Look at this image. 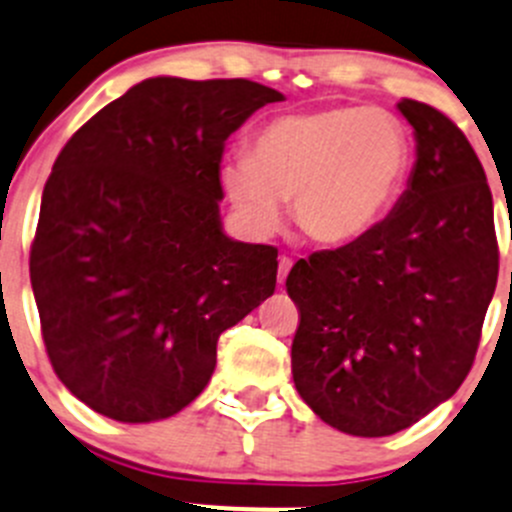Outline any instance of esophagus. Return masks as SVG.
I'll list each match as a JSON object with an SVG mask.
<instances>
[{"mask_svg":"<svg viewBox=\"0 0 512 512\" xmlns=\"http://www.w3.org/2000/svg\"><path fill=\"white\" fill-rule=\"evenodd\" d=\"M291 266H294V261H291L289 256H281V259H279V284L281 286H284V281H286V276H289Z\"/></svg>","mask_w":512,"mask_h":512,"instance_id":"1","label":"esophagus"}]
</instances>
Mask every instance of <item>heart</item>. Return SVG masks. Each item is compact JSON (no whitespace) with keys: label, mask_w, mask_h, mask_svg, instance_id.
<instances>
[{"label":"heart","mask_w":512,"mask_h":512,"mask_svg":"<svg viewBox=\"0 0 512 512\" xmlns=\"http://www.w3.org/2000/svg\"><path fill=\"white\" fill-rule=\"evenodd\" d=\"M412 163L405 123L382 107H319L279 115L253 135L251 158L221 168V186L253 233L294 221L311 241L337 246L367 233L399 196Z\"/></svg>","instance_id":"heart-1"}]
</instances>
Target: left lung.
<instances>
[{
  "mask_svg": "<svg viewBox=\"0 0 512 512\" xmlns=\"http://www.w3.org/2000/svg\"><path fill=\"white\" fill-rule=\"evenodd\" d=\"M415 130L407 191L384 221L299 259L291 372L301 399L347 435L415 425L465 382L498 284L493 193L462 130L435 107L397 102Z\"/></svg>",
  "mask_w": 512,
  "mask_h": 512,
  "instance_id": "8db88e82",
  "label": "left lung"
}]
</instances>
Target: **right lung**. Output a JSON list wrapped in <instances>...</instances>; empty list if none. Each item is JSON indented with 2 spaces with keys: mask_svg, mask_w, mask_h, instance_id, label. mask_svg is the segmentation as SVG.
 <instances>
[{
  "mask_svg": "<svg viewBox=\"0 0 512 512\" xmlns=\"http://www.w3.org/2000/svg\"><path fill=\"white\" fill-rule=\"evenodd\" d=\"M284 95L251 80L150 77L92 115L42 191L29 279L60 382L118 422L173 417L216 344L276 289L279 251L223 233L228 135Z\"/></svg>",
  "mask_w": 512,
  "mask_h": 512,
  "instance_id": "1",
  "label": "right lung"
}]
</instances>
